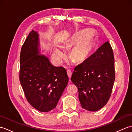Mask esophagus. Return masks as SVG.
<instances>
[{
	"label": "esophagus",
	"mask_w": 132,
	"mask_h": 132,
	"mask_svg": "<svg viewBox=\"0 0 132 132\" xmlns=\"http://www.w3.org/2000/svg\"><path fill=\"white\" fill-rule=\"evenodd\" d=\"M67 74H68V77L69 78V79H70L71 77V75H72V71H71V70H70V69L68 70H67Z\"/></svg>",
	"instance_id": "obj_1"
}]
</instances>
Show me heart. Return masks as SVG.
<instances>
[{
	"label": "heart",
	"mask_w": 132,
	"mask_h": 132,
	"mask_svg": "<svg viewBox=\"0 0 132 132\" xmlns=\"http://www.w3.org/2000/svg\"><path fill=\"white\" fill-rule=\"evenodd\" d=\"M72 50V55L74 60L78 62L83 61L87 57L90 52L92 41L89 36H88V32H82L75 36L72 41L68 44V46H71L74 44H77ZM64 55V53L60 49L55 50V56L60 59L62 58Z\"/></svg>",
	"instance_id": "obj_1"
}]
</instances>
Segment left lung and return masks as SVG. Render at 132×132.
<instances>
[{"instance_id": "8db88e82", "label": "left lung", "mask_w": 132, "mask_h": 132, "mask_svg": "<svg viewBox=\"0 0 132 132\" xmlns=\"http://www.w3.org/2000/svg\"><path fill=\"white\" fill-rule=\"evenodd\" d=\"M71 80L83 108L97 111L107 103L115 80L113 52L108 41L75 67Z\"/></svg>"}]
</instances>
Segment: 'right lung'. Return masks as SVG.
Segmentation results:
<instances>
[{
	"mask_svg": "<svg viewBox=\"0 0 132 132\" xmlns=\"http://www.w3.org/2000/svg\"><path fill=\"white\" fill-rule=\"evenodd\" d=\"M38 34L32 30L21 49L19 79L28 103L46 112L56 107L69 77L63 67L53 66L45 56L38 55Z\"/></svg>",
	"mask_w": 132,
	"mask_h": 132,
	"instance_id": "right-lung-1",
	"label": "right lung"
}]
</instances>
